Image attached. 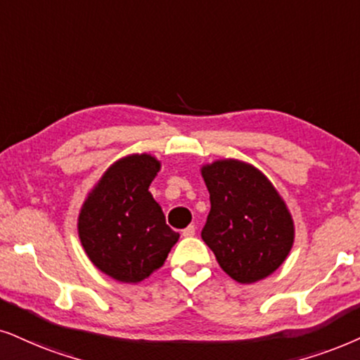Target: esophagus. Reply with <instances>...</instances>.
Returning a JSON list of instances; mask_svg holds the SVG:
<instances>
[{
  "instance_id": "esophagus-1",
  "label": "esophagus",
  "mask_w": 360,
  "mask_h": 360,
  "mask_svg": "<svg viewBox=\"0 0 360 360\" xmlns=\"http://www.w3.org/2000/svg\"><path fill=\"white\" fill-rule=\"evenodd\" d=\"M194 234H195V227H194V226H188V227H186V229L183 231L184 238H193Z\"/></svg>"
}]
</instances>
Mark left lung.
Here are the masks:
<instances>
[{
    "label": "left lung",
    "mask_w": 360,
    "mask_h": 360,
    "mask_svg": "<svg viewBox=\"0 0 360 360\" xmlns=\"http://www.w3.org/2000/svg\"><path fill=\"white\" fill-rule=\"evenodd\" d=\"M211 199L202 240L221 269L240 284L271 276L289 256L294 221L284 199L262 171L239 159L201 167Z\"/></svg>",
    "instance_id": "obj_1"
}]
</instances>
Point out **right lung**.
<instances>
[{
    "label": "right lung",
    "instance_id": "add662e5",
    "mask_svg": "<svg viewBox=\"0 0 360 360\" xmlns=\"http://www.w3.org/2000/svg\"><path fill=\"white\" fill-rule=\"evenodd\" d=\"M159 169L161 162L146 153L117 159L81 206V245L89 261L117 282L146 279L179 239L149 193Z\"/></svg>",
    "mask_w": 360,
    "mask_h": 360
}]
</instances>
